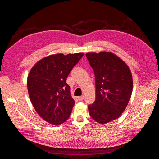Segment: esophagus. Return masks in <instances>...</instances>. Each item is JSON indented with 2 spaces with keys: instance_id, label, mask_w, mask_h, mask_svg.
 <instances>
[{
  "instance_id": "1",
  "label": "esophagus",
  "mask_w": 159,
  "mask_h": 159,
  "mask_svg": "<svg viewBox=\"0 0 159 159\" xmlns=\"http://www.w3.org/2000/svg\"><path fill=\"white\" fill-rule=\"evenodd\" d=\"M84 97L83 95H81V96H79V97H78V99L80 101L83 100V99H84Z\"/></svg>"
}]
</instances>
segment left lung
Segmentation results:
<instances>
[{
  "mask_svg": "<svg viewBox=\"0 0 159 159\" xmlns=\"http://www.w3.org/2000/svg\"><path fill=\"white\" fill-rule=\"evenodd\" d=\"M95 77V100L88 105L90 116L105 124L117 119L127 107L133 91L129 66L110 52L87 53Z\"/></svg>",
  "mask_w": 159,
  "mask_h": 159,
  "instance_id": "left-lung-1",
  "label": "left lung"
}]
</instances>
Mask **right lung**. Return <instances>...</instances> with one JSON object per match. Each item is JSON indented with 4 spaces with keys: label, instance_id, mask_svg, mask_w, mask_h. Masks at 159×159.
<instances>
[{
    "label": "right lung",
    "instance_id": "1",
    "mask_svg": "<svg viewBox=\"0 0 159 159\" xmlns=\"http://www.w3.org/2000/svg\"><path fill=\"white\" fill-rule=\"evenodd\" d=\"M84 53L56 54L38 61L28 74L27 87L37 113L54 125L64 123L75 104L66 79Z\"/></svg>",
    "mask_w": 159,
    "mask_h": 159
}]
</instances>
